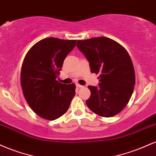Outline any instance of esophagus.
Masks as SVG:
<instances>
[{
    "mask_svg": "<svg viewBox=\"0 0 156 156\" xmlns=\"http://www.w3.org/2000/svg\"><path fill=\"white\" fill-rule=\"evenodd\" d=\"M76 87H77V88H82V87H83V86L81 85H80V84H76Z\"/></svg>",
    "mask_w": 156,
    "mask_h": 156,
    "instance_id": "obj_1",
    "label": "esophagus"
}]
</instances>
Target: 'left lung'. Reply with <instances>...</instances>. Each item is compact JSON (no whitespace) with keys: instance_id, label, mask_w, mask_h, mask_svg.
Here are the masks:
<instances>
[{"instance_id":"8db88e82","label":"left lung","mask_w":156,"mask_h":156,"mask_svg":"<svg viewBox=\"0 0 156 156\" xmlns=\"http://www.w3.org/2000/svg\"><path fill=\"white\" fill-rule=\"evenodd\" d=\"M76 46L88 60L91 72L99 74L98 87L88 86L91 95L86 104L100 116H115L127 105L134 88V69L129 53L107 37L78 40Z\"/></svg>"}]
</instances>
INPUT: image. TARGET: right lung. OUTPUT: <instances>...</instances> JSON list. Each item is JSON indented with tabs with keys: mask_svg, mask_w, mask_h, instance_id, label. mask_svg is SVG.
I'll list each match as a JSON object with an SVG mask.
<instances>
[{
	"mask_svg": "<svg viewBox=\"0 0 156 156\" xmlns=\"http://www.w3.org/2000/svg\"><path fill=\"white\" fill-rule=\"evenodd\" d=\"M76 40L49 37L35 44L24 59L21 85L25 100L41 118L54 120L66 112L76 86L57 81L67 55Z\"/></svg>",
	"mask_w": 156,
	"mask_h": 156,
	"instance_id": "add662e5",
	"label": "right lung"
}]
</instances>
